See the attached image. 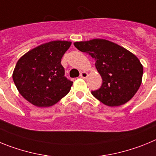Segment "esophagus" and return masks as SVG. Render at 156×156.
Returning a JSON list of instances; mask_svg holds the SVG:
<instances>
[{
  "instance_id": "obj_1",
  "label": "esophagus",
  "mask_w": 156,
  "mask_h": 156,
  "mask_svg": "<svg viewBox=\"0 0 156 156\" xmlns=\"http://www.w3.org/2000/svg\"><path fill=\"white\" fill-rule=\"evenodd\" d=\"M87 76H88V73H87V72H81L80 76L81 78H83V79H86L87 77Z\"/></svg>"
}]
</instances>
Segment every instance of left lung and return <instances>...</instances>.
<instances>
[{
  "mask_svg": "<svg viewBox=\"0 0 156 156\" xmlns=\"http://www.w3.org/2000/svg\"><path fill=\"white\" fill-rule=\"evenodd\" d=\"M74 46L94 58L102 78L101 87L91 91L94 97L112 107L125 104L133 97L143 76L142 65L133 54L103 39L75 42Z\"/></svg>",
  "mask_w": 156,
  "mask_h": 156,
  "instance_id": "left-lung-1",
  "label": "left lung"
}]
</instances>
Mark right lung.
<instances>
[{
    "mask_svg": "<svg viewBox=\"0 0 156 156\" xmlns=\"http://www.w3.org/2000/svg\"><path fill=\"white\" fill-rule=\"evenodd\" d=\"M70 45L69 41H51L19 59L12 78L20 94L29 102L49 107L69 92L73 82L65 76L61 60Z\"/></svg>",
    "mask_w": 156,
    "mask_h": 156,
    "instance_id": "obj_1",
    "label": "right lung"
}]
</instances>
